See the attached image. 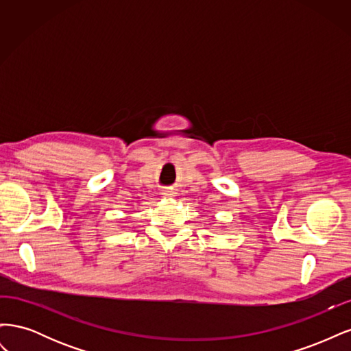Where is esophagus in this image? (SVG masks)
<instances>
[{
    "label": "esophagus",
    "instance_id": "34e87169",
    "mask_svg": "<svg viewBox=\"0 0 351 351\" xmlns=\"http://www.w3.org/2000/svg\"><path fill=\"white\" fill-rule=\"evenodd\" d=\"M162 195H164V197H173V196H176V193L173 192V190H165Z\"/></svg>",
    "mask_w": 351,
    "mask_h": 351
}]
</instances>
